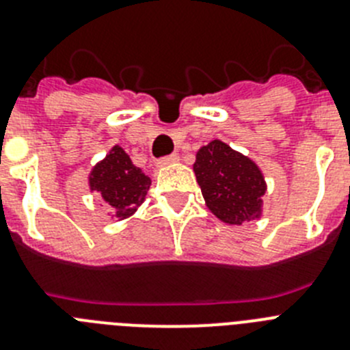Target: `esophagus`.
I'll list each match as a JSON object with an SVG mask.
<instances>
[{
	"label": "esophagus",
	"instance_id": "34e87169",
	"mask_svg": "<svg viewBox=\"0 0 350 350\" xmlns=\"http://www.w3.org/2000/svg\"><path fill=\"white\" fill-rule=\"evenodd\" d=\"M177 161H178V156H177V154H170V156L161 157V159L157 161V166H166V165H172V163H177Z\"/></svg>",
	"mask_w": 350,
	"mask_h": 350
}]
</instances>
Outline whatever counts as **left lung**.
<instances>
[{"instance_id": "left-lung-1", "label": "left lung", "mask_w": 350, "mask_h": 350, "mask_svg": "<svg viewBox=\"0 0 350 350\" xmlns=\"http://www.w3.org/2000/svg\"><path fill=\"white\" fill-rule=\"evenodd\" d=\"M194 173L206 206L221 221L243 224L259 217L267 185L249 157L213 140L198 150Z\"/></svg>"}]
</instances>
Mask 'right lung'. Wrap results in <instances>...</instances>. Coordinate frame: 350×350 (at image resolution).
<instances>
[{"instance_id":"right-lung-1","label":"right lung","mask_w":350,"mask_h":350,"mask_svg":"<svg viewBox=\"0 0 350 350\" xmlns=\"http://www.w3.org/2000/svg\"><path fill=\"white\" fill-rule=\"evenodd\" d=\"M91 191H98L108 205L117 210V217L131 215L147 196L150 178L133 165L128 154L116 145L100 165L91 172Z\"/></svg>"}]
</instances>
